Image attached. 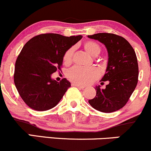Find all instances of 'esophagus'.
Instances as JSON below:
<instances>
[{
    "label": "esophagus",
    "mask_w": 151,
    "mask_h": 151,
    "mask_svg": "<svg viewBox=\"0 0 151 151\" xmlns=\"http://www.w3.org/2000/svg\"><path fill=\"white\" fill-rule=\"evenodd\" d=\"M72 86H76V87H78V88H80V89H83L85 88V86H81V85H78L77 83H72Z\"/></svg>",
    "instance_id": "esophagus-1"
}]
</instances>
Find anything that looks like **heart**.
Masks as SVG:
<instances>
[{
	"mask_svg": "<svg viewBox=\"0 0 151 151\" xmlns=\"http://www.w3.org/2000/svg\"><path fill=\"white\" fill-rule=\"evenodd\" d=\"M83 48L86 52L93 57H96L101 53V46L93 41H87L83 44ZM73 48H69L63 56V61L65 63H70L72 60ZM67 77L72 82L78 85L91 83L98 78L100 71L96 68H82L74 66L67 72Z\"/></svg>",
	"mask_w": 151,
	"mask_h": 151,
	"instance_id": "b5f03b06",
	"label": "heart"
}]
</instances>
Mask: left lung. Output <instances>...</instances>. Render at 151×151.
Segmentation results:
<instances>
[{
  "label": "left lung",
  "mask_w": 151,
  "mask_h": 151,
  "mask_svg": "<svg viewBox=\"0 0 151 151\" xmlns=\"http://www.w3.org/2000/svg\"><path fill=\"white\" fill-rule=\"evenodd\" d=\"M88 37L104 44L108 55L106 73L101 81H108V84L105 89L96 86V97L88 103L101 112H114L126 104L138 83L135 50L124 38L113 33H100Z\"/></svg>",
  "instance_id": "left-lung-1"
}]
</instances>
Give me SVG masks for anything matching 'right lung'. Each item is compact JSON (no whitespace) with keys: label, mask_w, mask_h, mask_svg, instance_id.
<instances>
[{"label":"right lung","mask_w":151,"mask_h":151,"mask_svg":"<svg viewBox=\"0 0 151 151\" xmlns=\"http://www.w3.org/2000/svg\"><path fill=\"white\" fill-rule=\"evenodd\" d=\"M82 37L45 33L33 37L25 44L15 65L14 83L30 108L47 111L61 100L70 83L66 78L57 82L51 75L60 69L65 52Z\"/></svg>","instance_id":"right-lung-1"}]
</instances>
